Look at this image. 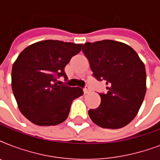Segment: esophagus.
<instances>
[{"mask_svg": "<svg viewBox=\"0 0 160 160\" xmlns=\"http://www.w3.org/2000/svg\"><path fill=\"white\" fill-rule=\"evenodd\" d=\"M90 88L88 87V86H86V87L84 89V94L85 95H86V94H88V93H90Z\"/></svg>", "mask_w": 160, "mask_h": 160, "instance_id": "obj_1", "label": "esophagus"}]
</instances>
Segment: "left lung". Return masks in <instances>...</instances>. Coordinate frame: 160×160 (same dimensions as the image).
<instances>
[{
    "instance_id": "8db88e82",
    "label": "left lung",
    "mask_w": 160,
    "mask_h": 160,
    "mask_svg": "<svg viewBox=\"0 0 160 160\" xmlns=\"http://www.w3.org/2000/svg\"><path fill=\"white\" fill-rule=\"evenodd\" d=\"M82 51L93 75L108 85L106 94H99L100 106L88 112L90 118L101 128H123L136 116L144 99V64L134 49L119 41L87 42Z\"/></svg>"
}]
</instances>
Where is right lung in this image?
I'll return each instance as SVG.
<instances>
[{
	"label": "right lung",
	"instance_id": "right-lung-1",
	"mask_svg": "<svg viewBox=\"0 0 160 160\" xmlns=\"http://www.w3.org/2000/svg\"><path fill=\"white\" fill-rule=\"evenodd\" d=\"M82 44L38 41L27 46L14 62L11 87L21 114L40 126L56 125L67 119L70 105L84 94L82 89L59 85L67 76L65 65L81 51Z\"/></svg>",
	"mask_w": 160,
	"mask_h": 160
}]
</instances>
